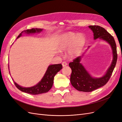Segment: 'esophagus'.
<instances>
[{"label": "esophagus", "instance_id": "1", "mask_svg": "<svg viewBox=\"0 0 122 122\" xmlns=\"http://www.w3.org/2000/svg\"><path fill=\"white\" fill-rule=\"evenodd\" d=\"M67 63L66 62H65V61H64V62H62V67H66V66H67Z\"/></svg>", "mask_w": 122, "mask_h": 122}]
</instances>
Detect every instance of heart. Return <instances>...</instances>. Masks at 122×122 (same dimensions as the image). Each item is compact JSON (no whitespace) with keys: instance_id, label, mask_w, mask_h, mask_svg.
I'll return each instance as SVG.
<instances>
[{"instance_id":"b5f03b06","label":"heart","mask_w":122,"mask_h":122,"mask_svg":"<svg viewBox=\"0 0 122 122\" xmlns=\"http://www.w3.org/2000/svg\"><path fill=\"white\" fill-rule=\"evenodd\" d=\"M86 43V37L81 34L76 35L72 32L62 35L59 40L58 49L61 52L68 49V54L70 58L78 56Z\"/></svg>"}]
</instances>
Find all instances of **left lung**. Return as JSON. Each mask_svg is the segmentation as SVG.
Returning <instances> with one entry per match:
<instances>
[{
	"label": "left lung",
	"mask_w": 122,
	"mask_h": 122,
	"mask_svg": "<svg viewBox=\"0 0 122 122\" xmlns=\"http://www.w3.org/2000/svg\"><path fill=\"white\" fill-rule=\"evenodd\" d=\"M88 27L93 32L94 40L99 38L109 44L112 50V60L104 74L100 77L92 76L82 64L80 62L85 52L81 56L75 58L73 62H70L69 66L72 70L70 77L71 83L77 90L84 92H92L106 84L115 67L117 57L116 44L113 36L104 28L100 26L90 25L88 26ZM90 47V46H88L87 49Z\"/></svg>",
	"instance_id": "1"
}]
</instances>
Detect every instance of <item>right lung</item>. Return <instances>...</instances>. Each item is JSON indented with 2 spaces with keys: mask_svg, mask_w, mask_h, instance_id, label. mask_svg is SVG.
<instances>
[{
  "mask_svg": "<svg viewBox=\"0 0 122 122\" xmlns=\"http://www.w3.org/2000/svg\"><path fill=\"white\" fill-rule=\"evenodd\" d=\"M43 29L41 28H32L31 29H27L22 32L21 34L18 36L17 39L20 38L22 36L23 34L30 35L35 34L36 33H40ZM62 68L61 64H54L50 65L46 70L45 74L43 76V78L41 81L35 86L31 87H23L20 85L18 84L16 82L14 81V79L12 78L13 81L14 82L16 86L21 91L24 92V93L31 94V95H39L43 93H45L48 92L52 87L53 83V80L55 75ZM10 74V72L9 71Z\"/></svg>",
  "mask_w": 122,
  "mask_h": 122,
  "instance_id": "1",
  "label": "right lung"
}]
</instances>
